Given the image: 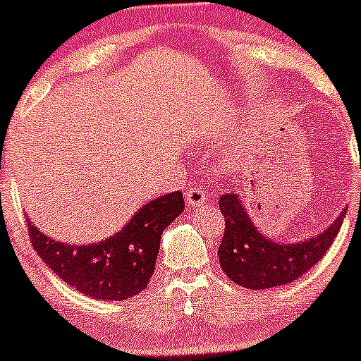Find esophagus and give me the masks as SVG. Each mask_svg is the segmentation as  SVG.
<instances>
[{"instance_id": "34e87169", "label": "esophagus", "mask_w": 361, "mask_h": 361, "mask_svg": "<svg viewBox=\"0 0 361 361\" xmlns=\"http://www.w3.org/2000/svg\"><path fill=\"white\" fill-rule=\"evenodd\" d=\"M205 202H207V192L203 191L202 188H192L185 191V203H188V207L191 208L202 207Z\"/></svg>"}]
</instances>
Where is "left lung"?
Instances as JSON below:
<instances>
[{
  "label": "left lung",
  "instance_id": "1",
  "mask_svg": "<svg viewBox=\"0 0 361 361\" xmlns=\"http://www.w3.org/2000/svg\"><path fill=\"white\" fill-rule=\"evenodd\" d=\"M219 208L226 219L224 236L217 252L219 262L231 281L250 290L287 285L310 271L326 254L348 210L343 208L323 233L283 243L259 231L240 195L233 189L222 192Z\"/></svg>",
  "mask_w": 361,
  "mask_h": 361
}]
</instances>
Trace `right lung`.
Instances as JSON below:
<instances>
[{
	"instance_id": "right-lung-1",
	"label": "right lung",
	"mask_w": 361,
	"mask_h": 361,
	"mask_svg": "<svg viewBox=\"0 0 361 361\" xmlns=\"http://www.w3.org/2000/svg\"><path fill=\"white\" fill-rule=\"evenodd\" d=\"M184 210L182 192L151 200L106 240L69 245L54 240L27 221L36 254L74 290L97 300H125L147 287L154 273L159 240Z\"/></svg>"
}]
</instances>
